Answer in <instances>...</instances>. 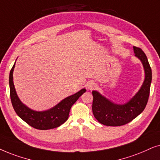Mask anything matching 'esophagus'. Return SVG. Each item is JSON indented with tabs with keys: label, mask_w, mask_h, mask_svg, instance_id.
<instances>
[{
	"label": "esophagus",
	"mask_w": 160,
	"mask_h": 160,
	"mask_svg": "<svg viewBox=\"0 0 160 160\" xmlns=\"http://www.w3.org/2000/svg\"><path fill=\"white\" fill-rule=\"evenodd\" d=\"M88 86V88L90 89V90H93V89L97 88V84L93 82H88V86Z\"/></svg>",
	"instance_id": "34e87169"
}]
</instances>
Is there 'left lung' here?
Segmentation results:
<instances>
[{
    "label": "left lung",
    "instance_id": "8db88e82",
    "mask_svg": "<svg viewBox=\"0 0 160 160\" xmlns=\"http://www.w3.org/2000/svg\"><path fill=\"white\" fill-rule=\"evenodd\" d=\"M135 55L143 65L145 80L140 91L130 101L123 105H116L102 97L99 92L92 91V111L96 119L105 126L118 127L127 124L143 111L148 102L152 79V69L142 49L133 47Z\"/></svg>",
    "mask_w": 160,
    "mask_h": 160
}]
</instances>
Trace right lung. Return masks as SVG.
Instances as JSON below:
<instances>
[{
  "instance_id": "add662e5",
  "label": "right lung",
  "mask_w": 160,
  "mask_h": 160,
  "mask_svg": "<svg viewBox=\"0 0 160 160\" xmlns=\"http://www.w3.org/2000/svg\"><path fill=\"white\" fill-rule=\"evenodd\" d=\"M14 66L15 63L10 71L9 87L11 101L16 113L30 126L41 130L54 129L63 124L69 118L72 106L82 93L86 92V89H82L74 95L67 97L52 109L43 112L33 111L23 105L17 95L13 82Z\"/></svg>"
}]
</instances>
